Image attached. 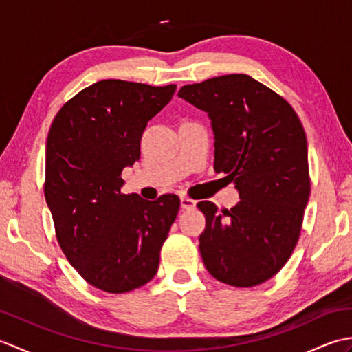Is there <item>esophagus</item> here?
I'll use <instances>...</instances> for the list:
<instances>
[{"instance_id":"esophagus-1","label":"esophagus","mask_w":352,"mask_h":352,"mask_svg":"<svg viewBox=\"0 0 352 352\" xmlns=\"http://www.w3.org/2000/svg\"><path fill=\"white\" fill-rule=\"evenodd\" d=\"M180 204H182V208H184V210H190V208L197 206V201H193L192 198H188V197H183L180 199Z\"/></svg>"}]
</instances>
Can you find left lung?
<instances>
[{"label": "left lung", "mask_w": 352, "mask_h": 352, "mask_svg": "<svg viewBox=\"0 0 352 352\" xmlns=\"http://www.w3.org/2000/svg\"><path fill=\"white\" fill-rule=\"evenodd\" d=\"M178 96L210 118L214 170L241 195L222 214L210 201L198 203L204 266L230 286H257L286 265L300 239L310 197L302 124L283 96L246 74L183 86Z\"/></svg>", "instance_id": "obj_1"}]
</instances>
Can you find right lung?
<instances>
[{
	"label": "right lung",
	"instance_id": "add662e5",
	"mask_svg": "<svg viewBox=\"0 0 352 352\" xmlns=\"http://www.w3.org/2000/svg\"><path fill=\"white\" fill-rule=\"evenodd\" d=\"M177 86L101 80L58 110L47 139L45 199L57 242L94 287L125 294L157 274L180 199L121 192L124 168L140 157L148 121Z\"/></svg>",
	"mask_w": 352,
	"mask_h": 352
}]
</instances>
